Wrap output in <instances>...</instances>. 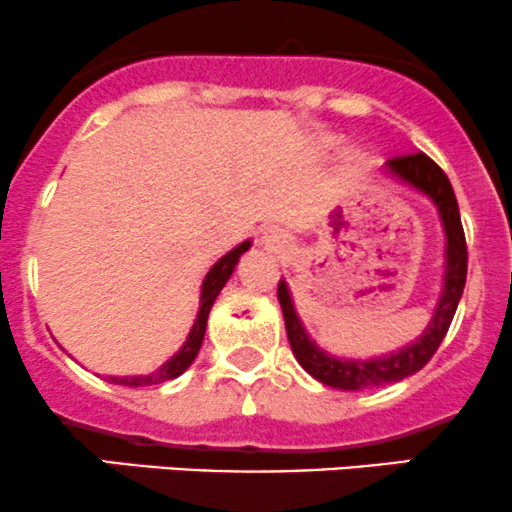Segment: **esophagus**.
Masks as SVG:
<instances>
[{
  "label": "esophagus",
  "instance_id": "34e87169",
  "mask_svg": "<svg viewBox=\"0 0 512 512\" xmlns=\"http://www.w3.org/2000/svg\"><path fill=\"white\" fill-rule=\"evenodd\" d=\"M262 242L274 252H284L289 247V238L284 233H279V230H267V233L262 235Z\"/></svg>",
  "mask_w": 512,
  "mask_h": 512
}]
</instances>
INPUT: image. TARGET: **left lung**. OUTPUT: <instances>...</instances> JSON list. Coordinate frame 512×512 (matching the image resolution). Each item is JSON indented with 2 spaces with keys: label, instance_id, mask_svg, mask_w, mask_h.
I'll return each instance as SVG.
<instances>
[{
  "label": "left lung",
  "instance_id": "obj_1",
  "mask_svg": "<svg viewBox=\"0 0 512 512\" xmlns=\"http://www.w3.org/2000/svg\"><path fill=\"white\" fill-rule=\"evenodd\" d=\"M383 174L395 179L397 184L410 186L412 191L427 196L434 203V208H437L441 230H444V274H441V292L437 306H434L432 319H429L422 336H417L412 343H407V346L397 348L392 353L360 360L333 355L324 351V348H319L316 341H311L304 324H301L297 309H294L289 284L284 279H279L277 299L279 306H282L284 326H287V338L294 358L299 360V365L311 378L319 380L321 385L336 387V390H363V387L400 383V380L410 378L417 370H422L429 363V358L437 353L439 343L444 341L451 319L456 314V306H459L461 294H464L469 255H466V238L464 228H461L459 203H456L454 188H451L444 171L427 154H410V157H397L387 161Z\"/></svg>",
  "mask_w": 512,
  "mask_h": 512
}]
</instances>
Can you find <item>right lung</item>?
<instances>
[{
    "label": "right lung",
    "instance_id": "1",
    "mask_svg": "<svg viewBox=\"0 0 512 512\" xmlns=\"http://www.w3.org/2000/svg\"><path fill=\"white\" fill-rule=\"evenodd\" d=\"M250 245H252L250 240L240 242L235 250H230L228 255L220 257V260L215 262L211 270H208L206 279H203V284H201V301H198L196 321H193L191 331H188L184 346H181L179 351L171 355V358L166 360V363L161 365L159 370H154V373H149V375H122V378H117V375H107V380H110V383H115V385L147 387V385H161V383H166V380L179 378V375L184 373L188 365L196 360L198 351H201V343H203V336H206L208 314H211L213 301L220 294V289L225 287V282L230 279V274L235 272V265L240 262V257L245 255L247 250H250Z\"/></svg>",
    "mask_w": 512,
    "mask_h": 512
}]
</instances>
